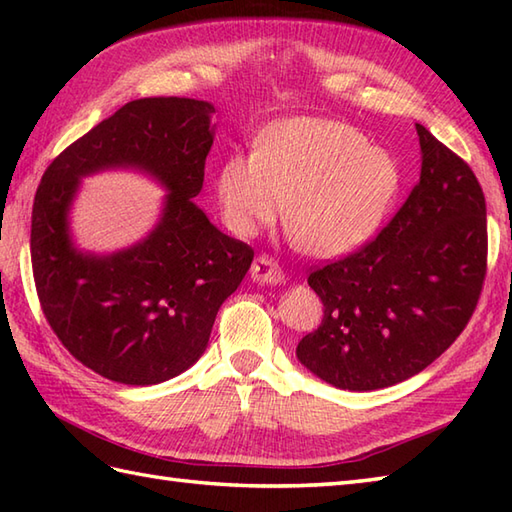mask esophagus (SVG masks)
I'll list each match as a JSON object with an SVG mask.
<instances>
[{
  "label": "esophagus",
  "mask_w": 512,
  "mask_h": 512,
  "mask_svg": "<svg viewBox=\"0 0 512 512\" xmlns=\"http://www.w3.org/2000/svg\"><path fill=\"white\" fill-rule=\"evenodd\" d=\"M250 277L257 284H266V286H277L284 281V270L279 268L275 259H270L268 255H259L253 266H250Z\"/></svg>",
  "instance_id": "34e87169"
}]
</instances>
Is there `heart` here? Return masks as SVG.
Here are the masks:
<instances>
[{"label": "heart", "instance_id": "b5f03b06", "mask_svg": "<svg viewBox=\"0 0 512 512\" xmlns=\"http://www.w3.org/2000/svg\"><path fill=\"white\" fill-rule=\"evenodd\" d=\"M394 154L372 147L356 127L297 116L273 123L259 149L233 154L217 176V202L228 228L255 235L284 211L286 224L314 257H341L383 224L400 191Z\"/></svg>", "mask_w": 512, "mask_h": 512}]
</instances>
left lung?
<instances>
[{"label": "left lung", "instance_id": "8db88e82", "mask_svg": "<svg viewBox=\"0 0 512 512\" xmlns=\"http://www.w3.org/2000/svg\"><path fill=\"white\" fill-rule=\"evenodd\" d=\"M420 180L376 239L312 270L323 321L297 345L314 376L339 389L402 383L449 350L486 277V202L466 162L416 125Z\"/></svg>", "mask_w": 512, "mask_h": 512}]
</instances>
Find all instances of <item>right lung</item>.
I'll return each mask as SVG.
<instances>
[{
	"label": "right lung",
	"instance_id": "obj_1",
	"mask_svg": "<svg viewBox=\"0 0 512 512\" xmlns=\"http://www.w3.org/2000/svg\"><path fill=\"white\" fill-rule=\"evenodd\" d=\"M209 101L154 96L123 105L50 162L32 204L30 257L41 310L65 350L123 385H156L209 345L253 248L224 235L193 202L213 145ZM138 168L170 193L159 224L112 256L76 251L69 206L80 178Z\"/></svg>",
	"mask_w": 512,
	"mask_h": 512
}]
</instances>
